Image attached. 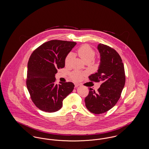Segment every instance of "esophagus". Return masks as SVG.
Returning <instances> with one entry per match:
<instances>
[{"label":"esophagus","instance_id":"1","mask_svg":"<svg viewBox=\"0 0 149 149\" xmlns=\"http://www.w3.org/2000/svg\"><path fill=\"white\" fill-rule=\"evenodd\" d=\"M75 87H78V86H79V84H75Z\"/></svg>","mask_w":149,"mask_h":149}]
</instances>
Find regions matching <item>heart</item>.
<instances>
[{
	"mask_svg": "<svg viewBox=\"0 0 149 149\" xmlns=\"http://www.w3.org/2000/svg\"><path fill=\"white\" fill-rule=\"evenodd\" d=\"M77 52L78 55L85 62L87 60H92L95 55V51L90 46L86 44L81 46L78 49ZM73 57L74 55L71 52L69 53L66 55L65 58V64L66 66H68L70 65ZM84 75L85 74L83 72L74 71L70 74V77L74 81H78L82 79Z\"/></svg>",
	"mask_w": 149,
	"mask_h": 149,
	"instance_id": "b5f03b06",
	"label": "heart"
}]
</instances>
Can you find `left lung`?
<instances>
[{"label": "left lung", "mask_w": 149, "mask_h": 149, "mask_svg": "<svg viewBox=\"0 0 149 149\" xmlns=\"http://www.w3.org/2000/svg\"><path fill=\"white\" fill-rule=\"evenodd\" d=\"M98 50L100 56L99 69L89 79L102 84L97 92L89 88V94L85 98L86 108L97 114L106 112L116 104L126 80L124 65L118 53L102 43L98 45Z\"/></svg>", "instance_id": "8db88e82"}]
</instances>
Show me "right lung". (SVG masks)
I'll return each mask as SVG.
<instances>
[{"label": "right lung", "mask_w": 149, "mask_h": 149, "mask_svg": "<svg viewBox=\"0 0 149 149\" xmlns=\"http://www.w3.org/2000/svg\"><path fill=\"white\" fill-rule=\"evenodd\" d=\"M77 43L51 40L33 51L27 65L26 85L31 98L38 109L55 112L74 89L72 82L55 83L57 69L65 66V58Z\"/></svg>", "instance_id": "right-lung-1"}]
</instances>
